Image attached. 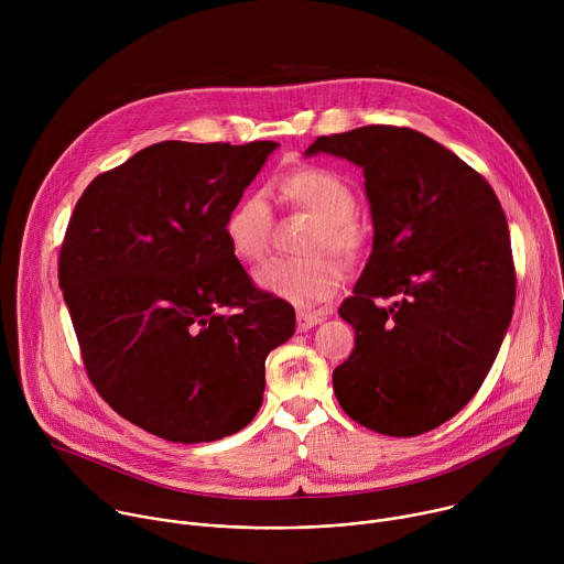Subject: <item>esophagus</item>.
<instances>
[{"instance_id": "esophagus-1", "label": "esophagus", "mask_w": 564, "mask_h": 564, "mask_svg": "<svg viewBox=\"0 0 564 564\" xmlns=\"http://www.w3.org/2000/svg\"><path fill=\"white\" fill-rule=\"evenodd\" d=\"M321 321H324V316H321V314L301 310V312H296V330H299V333H307L310 328H314L316 324H321Z\"/></svg>"}]
</instances>
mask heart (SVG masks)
<instances>
[{
	"instance_id": "heart-1",
	"label": "heart",
	"mask_w": 564,
	"mask_h": 564,
	"mask_svg": "<svg viewBox=\"0 0 564 564\" xmlns=\"http://www.w3.org/2000/svg\"><path fill=\"white\" fill-rule=\"evenodd\" d=\"M283 203L316 216L307 250H330L352 261L364 248V231L352 218L357 196L339 174L324 167H299L279 181ZM272 207L265 192H248L227 212L223 234L229 252L243 263H259L270 243ZM257 285L296 307H314L330 301L341 285L339 265L326 257L274 259L257 272Z\"/></svg>"
}]
</instances>
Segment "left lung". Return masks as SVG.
<instances>
[{"mask_svg": "<svg viewBox=\"0 0 564 564\" xmlns=\"http://www.w3.org/2000/svg\"><path fill=\"white\" fill-rule=\"evenodd\" d=\"M314 153L364 170L375 229L339 307L357 337L333 372L335 394L375 433L433 431L479 390L511 324L516 270L502 205L462 158L409 127L321 135L305 151Z\"/></svg>", "mask_w": 564, "mask_h": 564, "instance_id": "8db88e82", "label": "left lung"}]
</instances>
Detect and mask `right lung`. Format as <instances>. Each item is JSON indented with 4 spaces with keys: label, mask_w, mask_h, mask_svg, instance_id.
<instances>
[{
    "label": "right lung",
    "mask_w": 564,
    "mask_h": 564,
    "mask_svg": "<svg viewBox=\"0 0 564 564\" xmlns=\"http://www.w3.org/2000/svg\"><path fill=\"white\" fill-rule=\"evenodd\" d=\"M279 147L165 140L100 174L77 200L59 288L107 404L170 442H214L263 404L265 357L294 310L254 288L223 223Z\"/></svg>",
    "instance_id": "right-lung-1"
}]
</instances>
